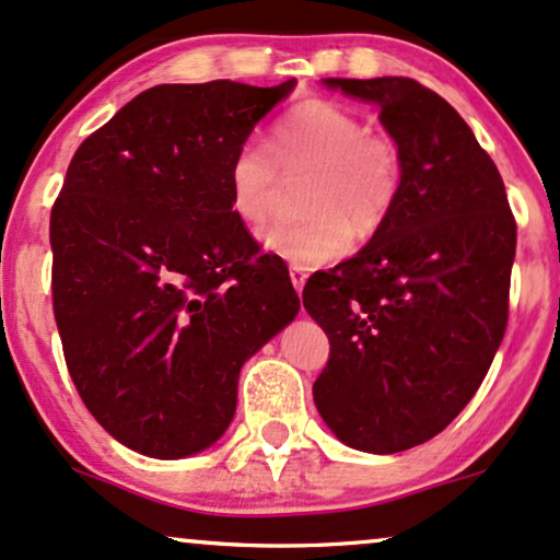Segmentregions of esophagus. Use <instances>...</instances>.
<instances>
[{"label": "esophagus", "mask_w": 560, "mask_h": 560, "mask_svg": "<svg viewBox=\"0 0 560 560\" xmlns=\"http://www.w3.org/2000/svg\"><path fill=\"white\" fill-rule=\"evenodd\" d=\"M306 278H308V269L301 267V265H291V280H293V288L295 291H303V285H306Z\"/></svg>", "instance_id": "1"}]
</instances>
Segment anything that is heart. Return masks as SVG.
I'll use <instances>...</instances> for the list:
<instances>
[{
    "instance_id": "b5f03b06",
    "label": "heart",
    "mask_w": 560,
    "mask_h": 560,
    "mask_svg": "<svg viewBox=\"0 0 560 560\" xmlns=\"http://www.w3.org/2000/svg\"><path fill=\"white\" fill-rule=\"evenodd\" d=\"M244 142L228 163V205L248 225L275 212L282 174L312 171L303 186L306 218L280 220L261 233L269 252L301 267L340 259L355 231L374 236L402 195L405 158L389 132L332 101L308 98L275 127L272 142Z\"/></svg>"
}]
</instances>
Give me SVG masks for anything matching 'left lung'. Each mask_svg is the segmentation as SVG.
Instances as JSON below:
<instances>
[{
    "instance_id": "obj_1",
    "label": "left lung",
    "mask_w": 560,
    "mask_h": 560,
    "mask_svg": "<svg viewBox=\"0 0 560 560\" xmlns=\"http://www.w3.org/2000/svg\"><path fill=\"white\" fill-rule=\"evenodd\" d=\"M324 85L382 108L405 184L369 246L303 288L329 337L314 402L342 444L395 454L444 431L491 369L509 322L516 220L491 155L439 93L410 78Z\"/></svg>"
}]
</instances>
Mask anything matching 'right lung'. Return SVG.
Wrapping results in <instances>:
<instances>
[{
  "instance_id": "obj_1",
  "label": "right lung",
  "mask_w": 560,
  "mask_h": 560,
  "mask_svg": "<svg viewBox=\"0 0 560 560\" xmlns=\"http://www.w3.org/2000/svg\"><path fill=\"white\" fill-rule=\"evenodd\" d=\"M293 90L155 85L80 144L51 207V295L78 395L158 459L223 436L238 371L299 314L285 261L228 205V163Z\"/></svg>"
}]
</instances>
